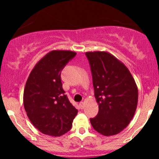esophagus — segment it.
I'll return each instance as SVG.
<instances>
[{"label": "esophagus", "instance_id": "1", "mask_svg": "<svg viewBox=\"0 0 159 159\" xmlns=\"http://www.w3.org/2000/svg\"><path fill=\"white\" fill-rule=\"evenodd\" d=\"M79 106H80V107H81V109H83L84 107V103L83 102H81L79 103Z\"/></svg>", "mask_w": 159, "mask_h": 159}]
</instances>
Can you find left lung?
I'll list each match as a JSON object with an SVG mask.
<instances>
[{"mask_svg": "<svg viewBox=\"0 0 159 159\" xmlns=\"http://www.w3.org/2000/svg\"><path fill=\"white\" fill-rule=\"evenodd\" d=\"M98 105V115L90 123L96 132L112 136L127 127L135 113L138 87L130 71L123 63L107 52H88Z\"/></svg>", "mask_w": 159, "mask_h": 159, "instance_id": "1", "label": "left lung"}]
</instances>
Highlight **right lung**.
Segmentation results:
<instances>
[{
  "label": "right lung",
  "instance_id": "right-lung-1",
  "mask_svg": "<svg viewBox=\"0 0 159 159\" xmlns=\"http://www.w3.org/2000/svg\"><path fill=\"white\" fill-rule=\"evenodd\" d=\"M76 55L72 51L53 50L38 61L27 78L23 95L26 114L40 132L60 137L69 132L78 110L69 101L61 73Z\"/></svg>",
  "mask_w": 159,
  "mask_h": 159
}]
</instances>
